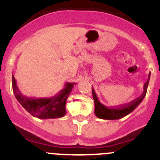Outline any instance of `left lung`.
I'll use <instances>...</instances> for the list:
<instances>
[{"mask_svg":"<svg viewBox=\"0 0 160 160\" xmlns=\"http://www.w3.org/2000/svg\"><path fill=\"white\" fill-rule=\"evenodd\" d=\"M150 73L148 74V79L146 83L144 84V91L140 98H137L136 100L133 101L129 105H123V106H117V107H108L102 103L98 98V96L96 94L95 91L92 88V94L93 98L94 101V114L98 118L103 119H119L124 117L127 115L132 112L139 105V104L142 102L144 98L145 97V94L147 92V88L148 86V82H149Z\"/></svg>","mask_w":160,"mask_h":160,"instance_id":"left-lung-1","label":"left lung"}]
</instances>
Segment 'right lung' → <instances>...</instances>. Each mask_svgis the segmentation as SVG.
I'll use <instances>...</instances> for the list:
<instances>
[{"label": "right lung", "instance_id": "1", "mask_svg": "<svg viewBox=\"0 0 160 160\" xmlns=\"http://www.w3.org/2000/svg\"><path fill=\"white\" fill-rule=\"evenodd\" d=\"M76 83H66L64 88L51 98H32L24 95L17 87L12 74V89L17 101L34 117L39 119L61 118L66 115V103Z\"/></svg>", "mask_w": 160, "mask_h": 160}]
</instances>
